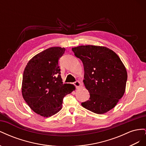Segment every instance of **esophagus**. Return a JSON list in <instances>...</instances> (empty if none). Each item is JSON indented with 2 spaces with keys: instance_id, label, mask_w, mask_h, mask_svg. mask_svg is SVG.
<instances>
[{
  "instance_id": "34e87169",
  "label": "esophagus",
  "mask_w": 146,
  "mask_h": 146,
  "mask_svg": "<svg viewBox=\"0 0 146 146\" xmlns=\"http://www.w3.org/2000/svg\"><path fill=\"white\" fill-rule=\"evenodd\" d=\"M73 85L76 87V88H78L81 86V83L79 81H76L74 83H73Z\"/></svg>"
}]
</instances>
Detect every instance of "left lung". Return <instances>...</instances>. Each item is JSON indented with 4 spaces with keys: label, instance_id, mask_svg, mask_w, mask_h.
Instances as JSON below:
<instances>
[{
    "label": "left lung",
    "instance_id": "left-lung-1",
    "mask_svg": "<svg viewBox=\"0 0 146 146\" xmlns=\"http://www.w3.org/2000/svg\"><path fill=\"white\" fill-rule=\"evenodd\" d=\"M72 50L83 64V83L90 95L82 105L97 114L107 113L125 92L127 73L124 65L115 52L105 47L80 46Z\"/></svg>",
    "mask_w": 146,
    "mask_h": 146
}]
</instances>
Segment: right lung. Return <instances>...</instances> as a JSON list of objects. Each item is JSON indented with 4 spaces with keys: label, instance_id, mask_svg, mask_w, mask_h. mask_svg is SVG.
Instances as JSON below:
<instances>
[{
    "label": "right lung",
    "instance_id": "obj_1",
    "mask_svg": "<svg viewBox=\"0 0 146 146\" xmlns=\"http://www.w3.org/2000/svg\"><path fill=\"white\" fill-rule=\"evenodd\" d=\"M64 48H48L31 59L24 69L22 94L30 108L44 117H50L62 108L64 97L74 86L63 84L58 60Z\"/></svg>",
    "mask_w": 146,
    "mask_h": 146
}]
</instances>
